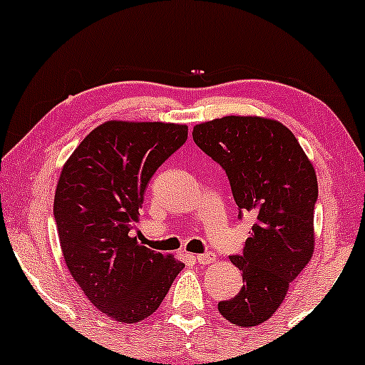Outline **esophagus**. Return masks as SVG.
<instances>
[{
    "label": "esophagus",
    "instance_id": "obj_1",
    "mask_svg": "<svg viewBox=\"0 0 365 365\" xmlns=\"http://www.w3.org/2000/svg\"><path fill=\"white\" fill-rule=\"evenodd\" d=\"M195 259H197L199 265H207V263H213L216 259L215 253H204V255H197L195 256Z\"/></svg>",
    "mask_w": 365,
    "mask_h": 365
}]
</instances>
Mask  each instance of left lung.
<instances>
[{
	"label": "left lung",
	"mask_w": 365,
	"mask_h": 365,
	"mask_svg": "<svg viewBox=\"0 0 365 365\" xmlns=\"http://www.w3.org/2000/svg\"><path fill=\"white\" fill-rule=\"evenodd\" d=\"M197 147L225 170L241 213L256 216L244 253L237 296L218 303L241 327L259 326L282 305L291 282L314 256L317 175L289 128L262 115H225L195 124Z\"/></svg>",
	"instance_id": "1"
}]
</instances>
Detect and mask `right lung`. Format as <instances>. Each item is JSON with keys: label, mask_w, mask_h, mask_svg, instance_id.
Masks as SVG:
<instances>
[{"label": "right lung", "mask_w": 365, "mask_h": 365, "mask_svg": "<svg viewBox=\"0 0 365 365\" xmlns=\"http://www.w3.org/2000/svg\"><path fill=\"white\" fill-rule=\"evenodd\" d=\"M185 124L106 121L60 173L53 215L71 275L110 320L137 324L158 310L185 267L131 237L152 175L185 143Z\"/></svg>", "instance_id": "obj_1"}]
</instances>
